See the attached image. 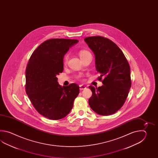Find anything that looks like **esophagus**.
Masks as SVG:
<instances>
[{
	"label": "esophagus",
	"instance_id": "34e87169",
	"mask_svg": "<svg viewBox=\"0 0 158 158\" xmlns=\"http://www.w3.org/2000/svg\"><path fill=\"white\" fill-rule=\"evenodd\" d=\"M86 88V87H85L83 85H80V90H84V89H85Z\"/></svg>",
	"mask_w": 158,
	"mask_h": 158
}]
</instances>
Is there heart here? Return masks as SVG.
Returning a JSON list of instances; mask_svg holds the SVG:
<instances>
[{"label":"heart","instance_id":"1","mask_svg":"<svg viewBox=\"0 0 158 158\" xmlns=\"http://www.w3.org/2000/svg\"><path fill=\"white\" fill-rule=\"evenodd\" d=\"M89 52L85 50H82L80 52V53H79V55H80V57H82V56H85V55H86V54H89ZM68 59V55H66L65 57H64V63L65 64H66L67 63V62Z\"/></svg>","mask_w":158,"mask_h":158}]
</instances>
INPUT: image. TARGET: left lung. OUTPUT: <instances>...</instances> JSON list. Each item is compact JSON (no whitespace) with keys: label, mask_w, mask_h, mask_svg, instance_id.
Masks as SVG:
<instances>
[{"label":"left lung","mask_w":158,"mask_h":158,"mask_svg":"<svg viewBox=\"0 0 158 158\" xmlns=\"http://www.w3.org/2000/svg\"><path fill=\"white\" fill-rule=\"evenodd\" d=\"M84 40L95 55L96 70L101 73L98 79L103 78L102 86L89 87L92 91L89 106L98 114H114L124 104L131 87L129 64L120 48L107 38L94 36Z\"/></svg>","instance_id":"1"}]
</instances>
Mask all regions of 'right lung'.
I'll return each instance as SVG.
<instances>
[{"label":"right lung","instance_id":"obj_1","mask_svg":"<svg viewBox=\"0 0 158 158\" xmlns=\"http://www.w3.org/2000/svg\"><path fill=\"white\" fill-rule=\"evenodd\" d=\"M77 40L51 39L37 47L26 69V93L40 114L51 120L65 118L80 93L76 84L61 86L56 76L63 71V59Z\"/></svg>","mask_w":158,"mask_h":158}]
</instances>
